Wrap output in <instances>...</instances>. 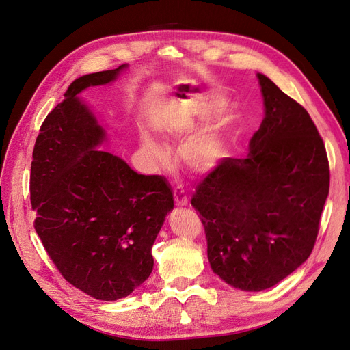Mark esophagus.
Wrapping results in <instances>:
<instances>
[{
  "label": "esophagus",
  "instance_id": "esophagus-1",
  "mask_svg": "<svg viewBox=\"0 0 350 350\" xmlns=\"http://www.w3.org/2000/svg\"><path fill=\"white\" fill-rule=\"evenodd\" d=\"M174 197H175L176 206H187L188 204V197L184 193L183 188H175L174 189Z\"/></svg>",
  "mask_w": 350,
  "mask_h": 350
}]
</instances>
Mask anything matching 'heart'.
I'll return each mask as SVG.
<instances>
[{
	"mask_svg": "<svg viewBox=\"0 0 350 350\" xmlns=\"http://www.w3.org/2000/svg\"><path fill=\"white\" fill-rule=\"evenodd\" d=\"M142 149L154 165L171 163V150L162 142H159L150 131L144 130L142 133ZM179 153L189 169L196 172H208L216 167L220 159L225 156V143L215 134L201 133L185 142L179 149Z\"/></svg>",
	"mask_w": 350,
	"mask_h": 350,
	"instance_id": "1",
	"label": "heart"
}]
</instances>
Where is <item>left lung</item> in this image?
Instances as JSON below:
<instances>
[{
  "label": "left lung",
  "instance_id": "1",
  "mask_svg": "<svg viewBox=\"0 0 350 350\" xmlns=\"http://www.w3.org/2000/svg\"><path fill=\"white\" fill-rule=\"evenodd\" d=\"M257 77L266 115L248 156L221 159L191 200L211 270L247 292L271 288L310 257L330 185L310 113L267 76Z\"/></svg>",
  "mask_w": 350,
  "mask_h": 350
}]
</instances>
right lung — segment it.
<instances>
[{
	"instance_id": "obj_1",
	"label": "right lung",
	"mask_w": 350,
	"mask_h": 350,
	"mask_svg": "<svg viewBox=\"0 0 350 350\" xmlns=\"http://www.w3.org/2000/svg\"><path fill=\"white\" fill-rule=\"evenodd\" d=\"M129 68L74 80L40 126L30 167L35 229L64 279L99 301H116L153 270L152 247L174 210L163 176L142 175L99 147L107 130L79 94Z\"/></svg>"
}]
</instances>
